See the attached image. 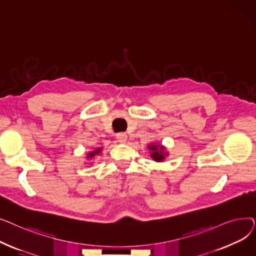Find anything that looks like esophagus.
<instances>
[{"mask_svg": "<svg viewBox=\"0 0 256 256\" xmlns=\"http://www.w3.org/2000/svg\"><path fill=\"white\" fill-rule=\"evenodd\" d=\"M117 139H118L119 142L124 143L126 141V139H128V136L126 135L124 132H119V134H117Z\"/></svg>", "mask_w": 256, "mask_h": 256, "instance_id": "34e87169", "label": "esophagus"}]
</instances>
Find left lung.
<instances>
[{"instance_id": "1", "label": "left lung", "mask_w": 256, "mask_h": 256, "mask_svg": "<svg viewBox=\"0 0 256 256\" xmlns=\"http://www.w3.org/2000/svg\"><path fill=\"white\" fill-rule=\"evenodd\" d=\"M150 150H152V158L156 160V162H162V160L165 158V154L164 152V148L162 146H158V145H148Z\"/></svg>"}]
</instances>
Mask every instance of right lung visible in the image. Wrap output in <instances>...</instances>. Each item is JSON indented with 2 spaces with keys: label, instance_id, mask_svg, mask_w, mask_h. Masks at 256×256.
<instances>
[{
  "label": "right lung",
  "instance_id": "1",
  "mask_svg": "<svg viewBox=\"0 0 256 256\" xmlns=\"http://www.w3.org/2000/svg\"><path fill=\"white\" fill-rule=\"evenodd\" d=\"M100 148H98V150H94V152H90L89 154H88V158H92L94 156H96V154H98L100 152Z\"/></svg>",
  "mask_w": 256,
  "mask_h": 256
}]
</instances>
